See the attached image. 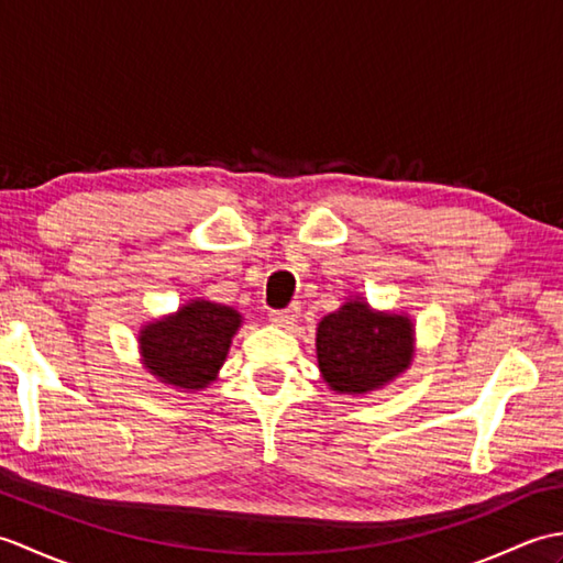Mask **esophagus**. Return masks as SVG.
<instances>
[{
  "instance_id": "1",
  "label": "esophagus",
  "mask_w": 563,
  "mask_h": 563,
  "mask_svg": "<svg viewBox=\"0 0 563 563\" xmlns=\"http://www.w3.org/2000/svg\"><path fill=\"white\" fill-rule=\"evenodd\" d=\"M271 321L278 327H292L300 319V305H290L285 309H271Z\"/></svg>"
}]
</instances>
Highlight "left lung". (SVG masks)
Instances as JSON below:
<instances>
[{"instance_id": "1", "label": "left lung", "mask_w": 563, "mask_h": 563, "mask_svg": "<svg viewBox=\"0 0 563 563\" xmlns=\"http://www.w3.org/2000/svg\"><path fill=\"white\" fill-rule=\"evenodd\" d=\"M413 357V324L375 312L363 297L341 305L317 327L321 377L339 394H367L399 377Z\"/></svg>"}]
</instances>
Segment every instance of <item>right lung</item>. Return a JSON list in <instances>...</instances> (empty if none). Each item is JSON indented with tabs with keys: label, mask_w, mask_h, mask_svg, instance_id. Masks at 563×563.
I'll list each match as a JSON object with an SVG mask.
<instances>
[{
	"label": "right lung",
	"mask_w": 563,
	"mask_h": 563,
	"mask_svg": "<svg viewBox=\"0 0 563 563\" xmlns=\"http://www.w3.org/2000/svg\"><path fill=\"white\" fill-rule=\"evenodd\" d=\"M239 327L242 314L234 307L190 300L176 314L140 329L142 365L164 385L206 389L218 377Z\"/></svg>",
	"instance_id": "add662e5"
}]
</instances>
